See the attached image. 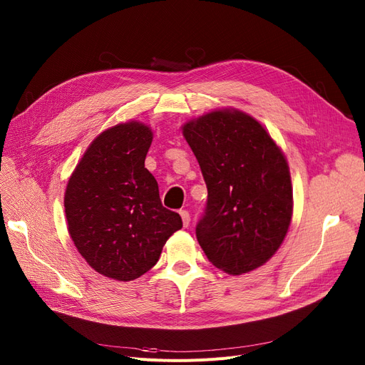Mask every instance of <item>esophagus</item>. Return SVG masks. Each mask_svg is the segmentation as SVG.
Returning a JSON list of instances; mask_svg holds the SVG:
<instances>
[{"mask_svg": "<svg viewBox=\"0 0 365 365\" xmlns=\"http://www.w3.org/2000/svg\"><path fill=\"white\" fill-rule=\"evenodd\" d=\"M180 217H182V222H183V226L185 227H187L189 226V222H190V216H189V213L186 212V210H180Z\"/></svg>", "mask_w": 365, "mask_h": 365, "instance_id": "1", "label": "esophagus"}]
</instances>
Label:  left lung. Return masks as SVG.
Segmentation results:
<instances>
[{
	"label": "left lung",
	"mask_w": 365,
	"mask_h": 365,
	"mask_svg": "<svg viewBox=\"0 0 365 365\" xmlns=\"http://www.w3.org/2000/svg\"><path fill=\"white\" fill-rule=\"evenodd\" d=\"M182 130L208 190L197 225L201 248L227 274L256 269L277 253L293 216L282 150L259 121L237 109L208 112Z\"/></svg>",
	"instance_id": "obj_1"
}]
</instances>
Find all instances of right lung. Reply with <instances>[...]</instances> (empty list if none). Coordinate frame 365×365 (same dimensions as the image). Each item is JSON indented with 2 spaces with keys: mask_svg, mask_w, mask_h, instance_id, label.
Wrapping results in <instances>:
<instances>
[{
  "mask_svg": "<svg viewBox=\"0 0 365 365\" xmlns=\"http://www.w3.org/2000/svg\"><path fill=\"white\" fill-rule=\"evenodd\" d=\"M152 136L138 121L105 130L66 186L65 213L76 250L96 272L117 281L148 272L182 227L180 216L163 207L158 183L145 168Z\"/></svg>",
  "mask_w": 365,
  "mask_h": 365,
  "instance_id": "1",
  "label": "right lung"
}]
</instances>
